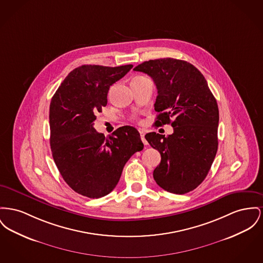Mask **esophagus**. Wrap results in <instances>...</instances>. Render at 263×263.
<instances>
[{
    "label": "esophagus",
    "mask_w": 263,
    "mask_h": 263,
    "mask_svg": "<svg viewBox=\"0 0 263 263\" xmlns=\"http://www.w3.org/2000/svg\"><path fill=\"white\" fill-rule=\"evenodd\" d=\"M140 132V136H141V139H142V142L144 143V145H147L148 143H147V141L145 139V131L144 130H139Z\"/></svg>",
    "instance_id": "obj_1"
}]
</instances>
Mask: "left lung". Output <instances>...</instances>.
Here are the masks:
<instances>
[{
  "label": "left lung",
  "instance_id": "8db88e82",
  "mask_svg": "<svg viewBox=\"0 0 263 263\" xmlns=\"http://www.w3.org/2000/svg\"><path fill=\"white\" fill-rule=\"evenodd\" d=\"M134 70L148 74L156 84L155 126L171 123L174 128V133L167 137L156 132L145 135L161 154L154 180L167 192L186 194L201 185L216 157V98L201 71L190 62L171 58L151 60Z\"/></svg>",
  "mask_w": 263,
  "mask_h": 263
}]
</instances>
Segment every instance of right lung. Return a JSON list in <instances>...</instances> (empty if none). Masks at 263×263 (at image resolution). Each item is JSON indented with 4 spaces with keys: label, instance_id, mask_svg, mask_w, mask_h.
<instances>
[{
    "label": "right lung",
    "instance_id": "1",
    "mask_svg": "<svg viewBox=\"0 0 263 263\" xmlns=\"http://www.w3.org/2000/svg\"><path fill=\"white\" fill-rule=\"evenodd\" d=\"M132 67L81 65L68 73L51 98L52 158L65 183L84 197L108 195L130 157L144 148L132 126L118 128L108 138L93 127L96 114L107 105L110 86Z\"/></svg>",
    "mask_w": 263,
    "mask_h": 263
}]
</instances>
